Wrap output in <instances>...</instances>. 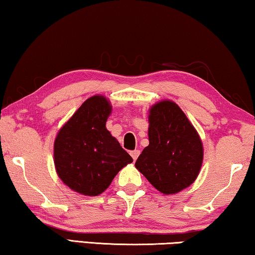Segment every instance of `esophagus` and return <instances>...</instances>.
Instances as JSON below:
<instances>
[{"label":"esophagus","mask_w":255,"mask_h":255,"mask_svg":"<svg viewBox=\"0 0 255 255\" xmlns=\"http://www.w3.org/2000/svg\"><path fill=\"white\" fill-rule=\"evenodd\" d=\"M130 155L132 156L133 160H136V158H138V156L140 155V150H138V149L132 150V151H130Z\"/></svg>","instance_id":"34e87169"}]
</instances>
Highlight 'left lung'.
I'll return each mask as SVG.
<instances>
[{
  "instance_id": "obj_1",
  "label": "left lung",
  "mask_w": 255,
  "mask_h": 255,
  "mask_svg": "<svg viewBox=\"0 0 255 255\" xmlns=\"http://www.w3.org/2000/svg\"><path fill=\"white\" fill-rule=\"evenodd\" d=\"M149 144L135 167L160 193H179L195 181L203 162V144L191 123L173 101L164 100L149 111Z\"/></svg>"
}]
</instances>
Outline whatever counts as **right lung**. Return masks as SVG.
<instances>
[{
    "label": "right lung",
    "mask_w": 255,
    "mask_h": 255,
    "mask_svg": "<svg viewBox=\"0 0 255 255\" xmlns=\"http://www.w3.org/2000/svg\"><path fill=\"white\" fill-rule=\"evenodd\" d=\"M112 112L103 96L85 100L54 141V165L65 185L76 193L97 196L133 159L106 128Z\"/></svg>",
    "instance_id": "right-lung-1"
}]
</instances>
